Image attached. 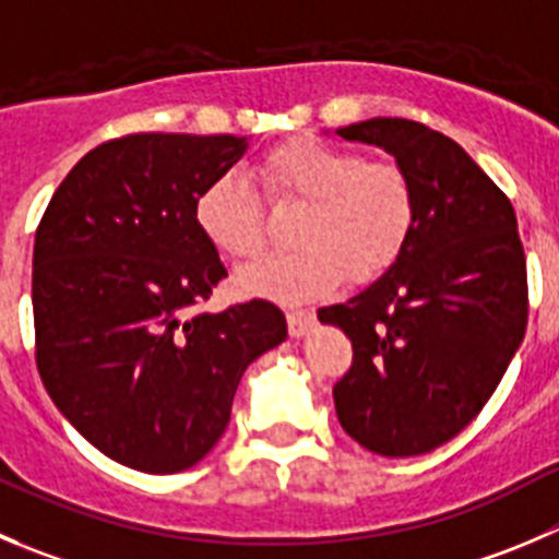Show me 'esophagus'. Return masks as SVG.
Here are the masks:
<instances>
[{
  "instance_id": "obj_1",
  "label": "esophagus",
  "mask_w": 559,
  "mask_h": 559,
  "mask_svg": "<svg viewBox=\"0 0 559 559\" xmlns=\"http://www.w3.org/2000/svg\"><path fill=\"white\" fill-rule=\"evenodd\" d=\"M316 326V316L310 310H290L288 312V332L290 337H305Z\"/></svg>"
}]
</instances>
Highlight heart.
Returning <instances> with one entry per match:
<instances>
[{
  "label": "heart",
  "mask_w": 559,
  "mask_h": 559,
  "mask_svg": "<svg viewBox=\"0 0 559 559\" xmlns=\"http://www.w3.org/2000/svg\"><path fill=\"white\" fill-rule=\"evenodd\" d=\"M274 200H305L294 225L296 249L271 254L241 274V288L276 301L329 294L348 276L370 283L384 274L414 230L417 200L397 164L365 162L359 151L299 136L274 147L260 164ZM194 222L225 258H260L265 216L258 194L238 173H222L200 189Z\"/></svg>",
  "instance_id": "1"
}]
</instances>
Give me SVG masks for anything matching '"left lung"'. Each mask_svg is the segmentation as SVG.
Masks as SVG:
<instances>
[{
    "instance_id": "obj_1",
    "label": "left lung",
    "mask_w": 559,
    "mask_h": 559,
    "mask_svg": "<svg viewBox=\"0 0 559 559\" xmlns=\"http://www.w3.org/2000/svg\"><path fill=\"white\" fill-rule=\"evenodd\" d=\"M334 134L390 153L417 200L395 263L318 310L354 345L334 384L337 419L370 453H430L480 414L524 340L527 263L513 205L459 142L423 123L373 117Z\"/></svg>"
}]
</instances>
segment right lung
Wrapping results in <instances>:
<instances>
[{
    "label": "right lung",
    "mask_w": 559,
    "mask_h": 559,
    "mask_svg": "<svg viewBox=\"0 0 559 559\" xmlns=\"http://www.w3.org/2000/svg\"><path fill=\"white\" fill-rule=\"evenodd\" d=\"M247 136L131 134L79 158L35 233V359L62 417L117 464L173 475L211 453L243 370L288 337L252 299L197 312L227 276L194 222Z\"/></svg>",
    "instance_id": "right-lung-1"
}]
</instances>
